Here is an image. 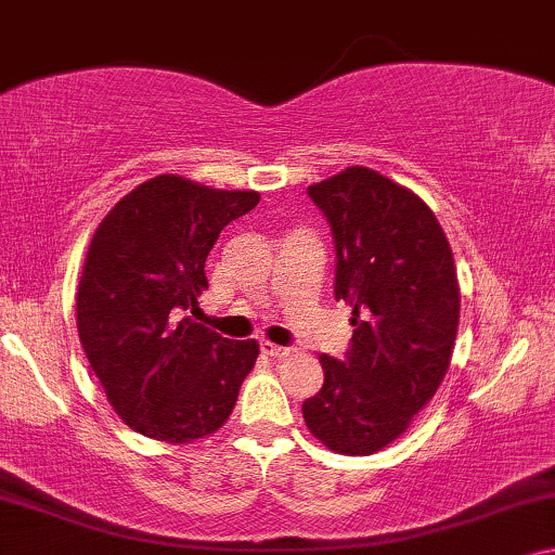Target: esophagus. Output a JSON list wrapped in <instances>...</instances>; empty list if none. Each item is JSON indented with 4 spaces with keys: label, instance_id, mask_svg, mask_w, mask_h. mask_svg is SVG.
<instances>
[{
    "label": "esophagus",
    "instance_id": "obj_1",
    "mask_svg": "<svg viewBox=\"0 0 555 555\" xmlns=\"http://www.w3.org/2000/svg\"><path fill=\"white\" fill-rule=\"evenodd\" d=\"M261 352L269 354V357H274V359H284V357L292 354L294 349L292 347H279V345H274V341H263Z\"/></svg>",
    "mask_w": 555,
    "mask_h": 555
}]
</instances>
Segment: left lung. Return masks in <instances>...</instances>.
Listing matches in <instances>:
<instances>
[{
  "label": "left lung",
  "mask_w": 555,
  "mask_h": 555,
  "mask_svg": "<svg viewBox=\"0 0 555 555\" xmlns=\"http://www.w3.org/2000/svg\"><path fill=\"white\" fill-rule=\"evenodd\" d=\"M337 251L334 296L352 307L345 359L322 354L304 400L309 433L341 455H372L408 430L450 366L460 319L455 261L430 206L352 166L307 189Z\"/></svg>",
  "instance_id": "1"
}]
</instances>
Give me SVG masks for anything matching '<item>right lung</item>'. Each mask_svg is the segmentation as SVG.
Masks as SVG:
<instances>
[{"label": "right lung", "instance_id": "right-lung-1", "mask_svg": "<svg viewBox=\"0 0 555 555\" xmlns=\"http://www.w3.org/2000/svg\"><path fill=\"white\" fill-rule=\"evenodd\" d=\"M259 198L166 173L100 221L77 286V332L107 402L135 433L193 442L233 412L259 345L225 339L185 311L208 288L218 233Z\"/></svg>", "mask_w": 555, "mask_h": 555}]
</instances>
